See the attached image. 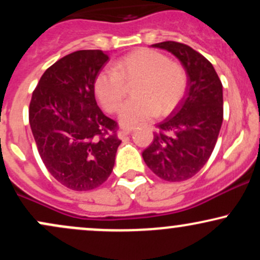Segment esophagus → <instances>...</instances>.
<instances>
[{"label": "esophagus", "instance_id": "34e87169", "mask_svg": "<svg viewBox=\"0 0 260 260\" xmlns=\"http://www.w3.org/2000/svg\"><path fill=\"white\" fill-rule=\"evenodd\" d=\"M131 132H132V129H124V128H122V129L118 131L117 133V137L120 139H123L124 137H127L128 134H131Z\"/></svg>", "mask_w": 260, "mask_h": 260}]
</instances>
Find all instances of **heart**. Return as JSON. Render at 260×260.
<instances>
[{"label":"heart","instance_id":"1","mask_svg":"<svg viewBox=\"0 0 260 260\" xmlns=\"http://www.w3.org/2000/svg\"><path fill=\"white\" fill-rule=\"evenodd\" d=\"M140 78L137 84L138 98L121 107L118 120L123 127L145 123L155 116L168 115L178 105L186 91V72L168 56L155 50L139 49L104 68L94 80V92L107 112H115L124 95V81Z\"/></svg>","mask_w":260,"mask_h":260}]
</instances>
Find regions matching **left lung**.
<instances>
[{"mask_svg":"<svg viewBox=\"0 0 260 260\" xmlns=\"http://www.w3.org/2000/svg\"><path fill=\"white\" fill-rule=\"evenodd\" d=\"M151 47L166 50L186 71L187 92L171 116L157 124L143 159L155 175L169 182L193 177L213 153L223 117L222 84L213 64L192 47L164 41Z\"/></svg>","mask_w":260,"mask_h":260,"instance_id":"8db88e82","label":"left lung"}]
</instances>
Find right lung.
<instances>
[{
    "label": "right lung",
    "mask_w": 260,
    "mask_h": 260,
    "mask_svg": "<svg viewBox=\"0 0 260 260\" xmlns=\"http://www.w3.org/2000/svg\"><path fill=\"white\" fill-rule=\"evenodd\" d=\"M109 61L101 50H80L47 68L32 92L29 123L41 160L70 189L90 190L111 175L121 140L103 113L94 80Z\"/></svg>",
    "instance_id": "obj_1"
}]
</instances>
